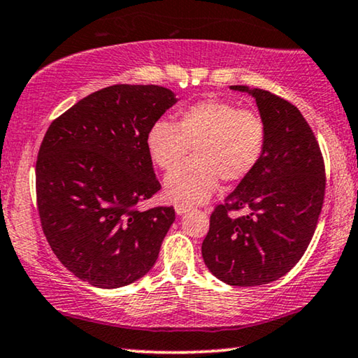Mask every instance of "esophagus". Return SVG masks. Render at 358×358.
I'll return each instance as SVG.
<instances>
[{
  "label": "esophagus",
  "instance_id": "obj_1",
  "mask_svg": "<svg viewBox=\"0 0 358 358\" xmlns=\"http://www.w3.org/2000/svg\"><path fill=\"white\" fill-rule=\"evenodd\" d=\"M188 210H191V206L188 204H183V202H177V204H175V212H177V215H185Z\"/></svg>",
  "mask_w": 358,
  "mask_h": 358
}]
</instances>
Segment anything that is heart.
I'll return each mask as SVG.
<instances>
[{
	"instance_id": "heart-1",
	"label": "heart",
	"mask_w": 358,
	"mask_h": 358,
	"mask_svg": "<svg viewBox=\"0 0 358 358\" xmlns=\"http://www.w3.org/2000/svg\"><path fill=\"white\" fill-rule=\"evenodd\" d=\"M265 124L252 110L222 99L189 106L178 124L159 119L146 135L151 161L170 170L193 147L195 157L175 167L164 186L170 199L197 204L217 189L220 178L238 183L254 172L265 151Z\"/></svg>"
}]
</instances>
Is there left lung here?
<instances>
[{
  "mask_svg": "<svg viewBox=\"0 0 358 358\" xmlns=\"http://www.w3.org/2000/svg\"><path fill=\"white\" fill-rule=\"evenodd\" d=\"M230 88L255 99L265 124V151L254 172L212 212L202 259L227 285H268L301 260L315 233L327 185L324 164L296 106L265 90ZM239 208L250 213L227 215Z\"/></svg>",
  "mask_w": 358,
  "mask_h": 358,
  "instance_id": "left-lung-1",
  "label": "left lung"
}]
</instances>
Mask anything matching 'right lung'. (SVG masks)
I'll return each mask as SVG.
<instances>
[{
    "mask_svg": "<svg viewBox=\"0 0 358 358\" xmlns=\"http://www.w3.org/2000/svg\"><path fill=\"white\" fill-rule=\"evenodd\" d=\"M177 101L157 85H112L48 128L36 159V204L52 252L77 278L114 289L156 264L175 210L136 206L161 189L146 135Z\"/></svg>",
    "mask_w": 358,
    "mask_h": 358,
    "instance_id": "add662e5",
    "label": "right lung"
}]
</instances>
